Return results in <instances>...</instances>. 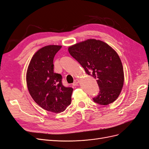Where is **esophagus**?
<instances>
[{
    "label": "esophagus",
    "instance_id": "1",
    "mask_svg": "<svg viewBox=\"0 0 149 149\" xmlns=\"http://www.w3.org/2000/svg\"><path fill=\"white\" fill-rule=\"evenodd\" d=\"M79 80L78 79H75L74 83H73V86H78V83H79Z\"/></svg>",
    "mask_w": 149,
    "mask_h": 149
}]
</instances>
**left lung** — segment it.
Instances as JSON below:
<instances>
[{
    "label": "left lung",
    "instance_id": "left-lung-1",
    "mask_svg": "<svg viewBox=\"0 0 149 149\" xmlns=\"http://www.w3.org/2000/svg\"><path fill=\"white\" fill-rule=\"evenodd\" d=\"M70 55L86 73L97 80L100 88L94 102L107 105L120 94L124 84V71L119 55L109 45L100 40L89 39L69 47Z\"/></svg>",
    "mask_w": 149,
    "mask_h": 149
}]
</instances>
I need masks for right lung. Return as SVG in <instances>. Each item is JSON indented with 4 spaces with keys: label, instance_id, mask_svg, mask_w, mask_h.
<instances>
[{
    "label": "right lung",
    "instance_id": "add662e5",
    "mask_svg": "<svg viewBox=\"0 0 149 149\" xmlns=\"http://www.w3.org/2000/svg\"><path fill=\"white\" fill-rule=\"evenodd\" d=\"M61 46L48 45L33 56L26 73L28 89L36 103L48 111H64L71 101L73 89L62 84V76L54 73L53 59Z\"/></svg>",
    "mask_w": 149,
    "mask_h": 149
}]
</instances>
